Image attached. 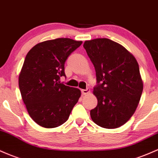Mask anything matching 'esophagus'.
<instances>
[{
    "instance_id": "1",
    "label": "esophagus",
    "mask_w": 158,
    "mask_h": 158,
    "mask_svg": "<svg viewBox=\"0 0 158 158\" xmlns=\"http://www.w3.org/2000/svg\"><path fill=\"white\" fill-rule=\"evenodd\" d=\"M90 92V88H86V89L82 90V94L83 95H86Z\"/></svg>"
}]
</instances>
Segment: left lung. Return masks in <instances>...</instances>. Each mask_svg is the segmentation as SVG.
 Returning a JSON list of instances; mask_svg holds the SVG:
<instances>
[{"instance_id": "8db88e82", "label": "left lung", "mask_w": 158, "mask_h": 158, "mask_svg": "<svg viewBox=\"0 0 158 158\" xmlns=\"http://www.w3.org/2000/svg\"><path fill=\"white\" fill-rule=\"evenodd\" d=\"M83 47L98 83L93 91L98 105L90 112L91 119L107 129L121 127L133 115L143 93L137 61L124 46L107 38L86 40Z\"/></svg>"}]
</instances>
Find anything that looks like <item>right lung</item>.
I'll use <instances>...</instances> for the list:
<instances>
[{"mask_svg": "<svg viewBox=\"0 0 158 158\" xmlns=\"http://www.w3.org/2000/svg\"><path fill=\"white\" fill-rule=\"evenodd\" d=\"M82 43L58 38L38 43L26 55L19 86L29 115L41 127L63 124L80 98V90L60 83V78L66 76V60Z\"/></svg>", "mask_w": 158, "mask_h": 158, "instance_id": "1", "label": "right lung"}]
</instances>
